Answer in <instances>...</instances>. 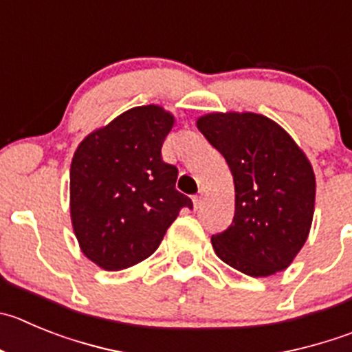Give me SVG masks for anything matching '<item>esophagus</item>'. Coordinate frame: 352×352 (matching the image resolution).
<instances>
[{
  "mask_svg": "<svg viewBox=\"0 0 352 352\" xmlns=\"http://www.w3.org/2000/svg\"><path fill=\"white\" fill-rule=\"evenodd\" d=\"M203 199H205V198H203V192H198V195L192 196V203H195V208L196 210H198L199 206L203 205Z\"/></svg>",
  "mask_w": 352,
  "mask_h": 352,
  "instance_id": "obj_1",
  "label": "esophagus"
}]
</instances>
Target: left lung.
<instances>
[{"instance_id":"obj_1","label":"left lung","mask_w":352,"mask_h":352,"mask_svg":"<svg viewBox=\"0 0 352 352\" xmlns=\"http://www.w3.org/2000/svg\"><path fill=\"white\" fill-rule=\"evenodd\" d=\"M198 130L226 157L234 179V219L212 236L215 254L254 278L287 269L313 222L316 180L305 154L262 114H206Z\"/></svg>"}]
</instances>
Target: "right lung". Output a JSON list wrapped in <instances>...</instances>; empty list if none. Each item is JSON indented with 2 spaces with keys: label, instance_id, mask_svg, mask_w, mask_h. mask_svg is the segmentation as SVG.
<instances>
[{
  "label": "right lung",
  "instance_id": "right-lung-1",
  "mask_svg": "<svg viewBox=\"0 0 352 352\" xmlns=\"http://www.w3.org/2000/svg\"><path fill=\"white\" fill-rule=\"evenodd\" d=\"M173 116L157 106L133 107L94 131L71 163V219L83 254L106 271L153 255L189 196L175 189L179 170L161 147Z\"/></svg>",
  "mask_w": 352,
  "mask_h": 352
}]
</instances>
